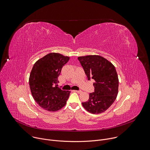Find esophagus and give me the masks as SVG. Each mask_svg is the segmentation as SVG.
Returning a JSON list of instances; mask_svg holds the SVG:
<instances>
[{
	"label": "esophagus",
	"mask_w": 150,
	"mask_h": 150,
	"mask_svg": "<svg viewBox=\"0 0 150 150\" xmlns=\"http://www.w3.org/2000/svg\"><path fill=\"white\" fill-rule=\"evenodd\" d=\"M73 91L76 92L77 93H81L82 92V91H81V90H73Z\"/></svg>",
	"instance_id": "esophagus-1"
}]
</instances>
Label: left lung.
Wrapping results in <instances>:
<instances>
[{"label": "left lung", "mask_w": 150, "mask_h": 150, "mask_svg": "<svg viewBox=\"0 0 150 150\" xmlns=\"http://www.w3.org/2000/svg\"><path fill=\"white\" fill-rule=\"evenodd\" d=\"M88 80H94V91L89 94L83 107L92 114H100L107 110L118 94V79L114 66L106 59L98 55L78 57Z\"/></svg>", "instance_id": "left-lung-1"}]
</instances>
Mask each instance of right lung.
Segmentation results:
<instances>
[{"label":"right lung","mask_w":150,"mask_h":150,"mask_svg":"<svg viewBox=\"0 0 150 150\" xmlns=\"http://www.w3.org/2000/svg\"><path fill=\"white\" fill-rule=\"evenodd\" d=\"M70 57L50 53L38 60L29 77V86L36 102L43 109L56 111L66 104L70 91L63 90L57 85L63 66Z\"/></svg>","instance_id":"right-lung-1"}]
</instances>
